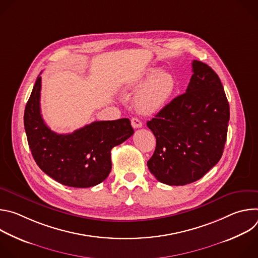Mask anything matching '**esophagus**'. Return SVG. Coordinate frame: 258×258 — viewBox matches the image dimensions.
<instances>
[{"label": "esophagus", "instance_id": "obj_1", "mask_svg": "<svg viewBox=\"0 0 258 258\" xmlns=\"http://www.w3.org/2000/svg\"><path fill=\"white\" fill-rule=\"evenodd\" d=\"M131 121H132V126H133L134 128H140V127L143 126L142 121H141L139 118H137V117H133V118L131 119Z\"/></svg>", "mask_w": 258, "mask_h": 258}]
</instances>
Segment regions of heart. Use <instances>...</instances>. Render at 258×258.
Wrapping results in <instances>:
<instances>
[{"mask_svg":"<svg viewBox=\"0 0 258 258\" xmlns=\"http://www.w3.org/2000/svg\"><path fill=\"white\" fill-rule=\"evenodd\" d=\"M176 82L168 72L148 69L143 76L131 82L127 89L139 90L135 96V106L143 114L156 113L168 103L175 92Z\"/></svg>","mask_w":258,"mask_h":258,"instance_id":"b5f03b06","label":"heart"}]
</instances>
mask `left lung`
I'll return each instance as SVG.
<instances>
[{"instance_id": "1", "label": "left lung", "mask_w": 258, "mask_h": 258, "mask_svg": "<svg viewBox=\"0 0 258 258\" xmlns=\"http://www.w3.org/2000/svg\"><path fill=\"white\" fill-rule=\"evenodd\" d=\"M186 93L147 122L156 148L147 162L160 182L183 186L201 178L220 159L227 141L230 106L218 76L194 60Z\"/></svg>"}]
</instances>
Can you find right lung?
<instances>
[{"instance_id":"add662e5","label":"right lung","mask_w":258,"mask_h":258,"mask_svg":"<svg viewBox=\"0 0 258 258\" xmlns=\"http://www.w3.org/2000/svg\"><path fill=\"white\" fill-rule=\"evenodd\" d=\"M42 78L35 81L24 110V128L39 167L64 186L90 188L111 171V150L134 134L128 118L94 121L71 134H57L45 123L40 107Z\"/></svg>"}]
</instances>
